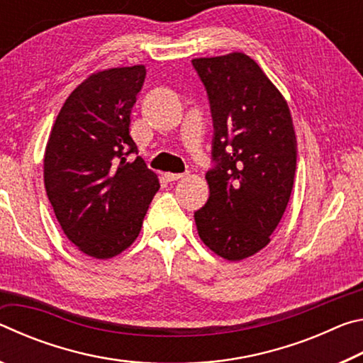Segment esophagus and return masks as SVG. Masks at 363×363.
Segmentation results:
<instances>
[{"instance_id": "34e87169", "label": "esophagus", "mask_w": 363, "mask_h": 363, "mask_svg": "<svg viewBox=\"0 0 363 363\" xmlns=\"http://www.w3.org/2000/svg\"><path fill=\"white\" fill-rule=\"evenodd\" d=\"M184 176H186V174H182V173H167V174H164V177H167V179H168L169 182L179 181V179H182Z\"/></svg>"}]
</instances>
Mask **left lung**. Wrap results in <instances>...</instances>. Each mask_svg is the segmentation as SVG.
Listing matches in <instances>:
<instances>
[{
	"label": "left lung",
	"mask_w": 363,
	"mask_h": 363,
	"mask_svg": "<svg viewBox=\"0 0 363 363\" xmlns=\"http://www.w3.org/2000/svg\"><path fill=\"white\" fill-rule=\"evenodd\" d=\"M192 64L208 91L214 121L210 196L195 211L199 235L227 261L259 253L290 200L296 134L290 107L245 52L199 57Z\"/></svg>",
	"instance_id": "left-lung-1"
}]
</instances>
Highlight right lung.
<instances>
[{"instance_id": "right-lung-1", "label": "right lung", "mask_w": 363, "mask_h": 363, "mask_svg": "<svg viewBox=\"0 0 363 363\" xmlns=\"http://www.w3.org/2000/svg\"><path fill=\"white\" fill-rule=\"evenodd\" d=\"M145 67L96 72L67 97L49 134L43 176L65 237L96 259H110L136 240L158 176L136 157L131 108Z\"/></svg>"}]
</instances>
